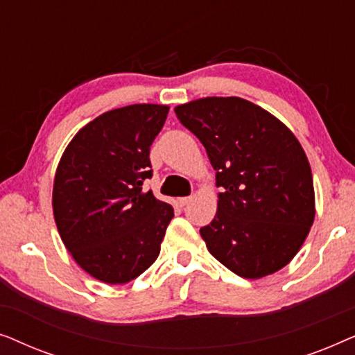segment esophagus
<instances>
[{
	"mask_svg": "<svg viewBox=\"0 0 355 355\" xmlns=\"http://www.w3.org/2000/svg\"><path fill=\"white\" fill-rule=\"evenodd\" d=\"M192 200V196H189V197H181V198H179V205H181V207H186L187 205V203L189 202H191Z\"/></svg>",
	"mask_w": 355,
	"mask_h": 355,
	"instance_id": "34e87169",
	"label": "esophagus"
}]
</instances>
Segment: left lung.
<instances>
[{
    "instance_id": "left-lung-1",
    "label": "left lung",
    "mask_w": 355,
    "mask_h": 355,
    "mask_svg": "<svg viewBox=\"0 0 355 355\" xmlns=\"http://www.w3.org/2000/svg\"><path fill=\"white\" fill-rule=\"evenodd\" d=\"M174 113L205 147L223 187L215 218L200 227L210 254L249 279L288 265L315 218L312 171L299 140L237 96H208Z\"/></svg>"
}]
</instances>
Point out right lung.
<instances>
[{
  "label": "right lung",
  "instance_id": "right-lung-1",
  "mask_svg": "<svg viewBox=\"0 0 355 355\" xmlns=\"http://www.w3.org/2000/svg\"><path fill=\"white\" fill-rule=\"evenodd\" d=\"M168 111L164 105L106 111L76 134L58 164V231L80 268L103 283H129L159 255L174 210L145 192L144 181L153 174L150 147Z\"/></svg>",
  "mask_w": 355,
  "mask_h": 355
}]
</instances>
